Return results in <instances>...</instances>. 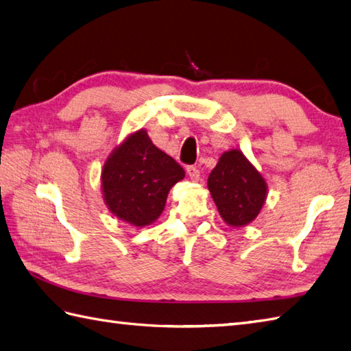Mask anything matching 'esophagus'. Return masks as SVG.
Wrapping results in <instances>:
<instances>
[{"mask_svg": "<svg viewBox=\"0 0 351 351\" xmlns=\"http://www.w3.org/2000/svg\"><path fill=\"white\" fill-rule=\"evenodd\" d=\"M187 175L190 176L191 181H199L200 171H199V169L195 167V166H189V167H187Z\"/></svg>", "mask_w": 351, "mask_h": 351, "instance_id": "obj_1", "label": "esophagus"}]
</instances>
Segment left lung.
Listing matches in <instances>:
<instances>
[{
    "instance_id": "1",
    "label": "left lung",
    "mask_w": 351,
    "mask_h": 351,
    "mask_svg": "<svg viewBox=\"0 0 351 351\" xmlns=\"http://www.w3.org/2000/svg\"><path fill=\"white\" fill-rule=\"evenodd\" d=\"M208 190L223 221L232 228H243L255 220L268 195L264 176L240 149L221 154L208 176Z\"/></svg>"
}]
</instances>
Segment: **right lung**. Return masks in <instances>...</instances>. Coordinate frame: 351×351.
I'll list each match as a JSON object with an SVG mask.
<instances>
[{
	"label": "right lung",
	"instance_id": "obj_1",
	"mask_svg": "<svg viewBox=\"0 0 351 351\" xmlns=\"http://www.w3.org/2000/svg\"><path fill=\"white\" fill-rule=\"evenodd\" d=\"M184 176L180 164L141 128L131 132L104 162V202L119 220L143 228L160 217L170 189Z\"/></svg>",
	"mask_w": 351,
	"mask_h": 351
}]
</instances>
